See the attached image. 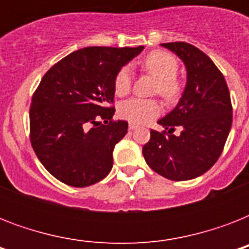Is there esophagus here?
I'll use <instances>...</instances> for the list:
<instances>
[{
	"label": "esophagus",
	"instance_id": "esophagus-1",
	"mask_svg": "<svg viewBox=\"0 0 249 249\" xmlns=\"http://www.w3.org/2000/svg\"><path fill=\"white\" fill-rule=\"evenodd\" d=\"M137 128H138V125L132 124V123H130V124H129V130H136Z\"/></svg>",
	"mask_w": 249,
	"mask_h": 249
}]
</instances>
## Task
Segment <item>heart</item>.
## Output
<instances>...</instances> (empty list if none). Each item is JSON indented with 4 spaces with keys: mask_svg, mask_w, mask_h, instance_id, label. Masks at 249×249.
I'll return each instance as SVG.
<instances>
[{
    "mask_svg": "<svg viewBox=\"0 0 249 249\" xmlns=\"http://www.w3.org/2000/svg\"><path fill=\"white\" fill-rule=\"evenodd\" d=\"M142 68L151 76L156 77L154 93L159 94L168 102L176 101L181 95L182 86L177 79L178 62L172 54L163 50L150 53L142 60ZM132 71L129 67H123L115 76L113 88L117 95H125L132 89ZM161 112V105L156 99L130 98L119 105V115L124 120L136 124H143L152 120Z\"/></svg>",
    "mask_w": 249,
    "mask_h": 249,
    "instance_id": "b5f03b06",
    "label": "heart"
}]
</instances>
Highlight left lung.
<instances>
[{
  "mask_svg": "<svg viewBox=\"0 0 249 249\" xmlns=\"http://www.w3.org/2000/svg\"><path fill=\"white\" fill-rule=\"evenodd\" d=\"M185 63L187 83L173 111L151 129L142 148L154 172L172 181L193 179L211 169L224 150L232 123V106L224 75L207 54L187 42L161 44ZM181 129L178 136L173 132Z\"/></svg>",
  "mask_w": 249,
  "mask_h": 249,
  "instance_id": "left-lung-1",
  "label": "left lung"
}]
</instances>
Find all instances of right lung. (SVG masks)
<instances>
[{"instance_id": "add662e5", "label": "right lung", "mask_w": 249, "mask_h": 249, "mask_svg": "<svg viewBox=\"0 0 249 249\" xmlns=\"http://www.w3.org/2000/svg\"><path fill=\"white\" fill-rule=\"evenodd\" d=\"M142 50L143 46L80 49L44 75L29 108V140L56 179L86 187L109 173L115 144L128 133L126 121L112 120L113 81Z\"/></svg>"}]
</instances>
